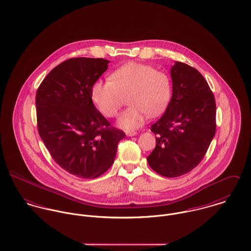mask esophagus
Instances as JSON below:
<instances>
[{"label":"esophagus","mask_w":251,"mask_h":251,"mask_svg":"<svg viewBox=\"0 0 251 251\" xmlns=\"http://www.w3.org/2000/svg\"><path fill=\"white\" fill-rule=\"evenodd\" d=\"M126 134L127 136H134V135L137 134V132H136V131H126Z\"/></svg>","instance_id":"34e87169"}]
</instances>
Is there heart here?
<instances>
[{"label": "heart", "mask_w": 251, "mask_h": 251, "mask_svg": "<svg viewBox=\"0 0 251 251\" xmlns=\"http://www.w3.org/2000/svg\"><path fill=\"white\" fill-rule=\"evenodd\" d=\"M106 81H96L91 89L94 104L108 118H114L127 102L130 106L121 116L119 124L126 129L140 126L148 115L159 116L170 102L172 83L169 75L141 63H127Z\"/></svg>", "instance_id": "b5f03b06"}]
</instances>
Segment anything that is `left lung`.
I'll return each mask as SVG.
<instances>
[{"mask_svg":"<svg viewBox=\"0 0 251 251\" xmlns=\"http://www.w3.org/2000/svg\"><path fill=\"white\" fill-rule=\"evenodd\" d=\"M172 99L151 130L155 148L147 157L157 174L175 178L195 168L204 158L215 134V97L196 69L176 62L171 68Z\"/></svg>","mask_w":251,"mask_h":251,"instance_id":"left-lung-1","label":"left lung"}]
</instances>
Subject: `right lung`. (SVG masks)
Here are the masks:
<instances>
[{
	"instance_id": "obj_1",
	"label": "right lung",
	"mask_w": 251,
	"mask_h": 251,
	"mask_svg": "<svg viewBox=\"0 0 251 251\" xmlns=\"http://www.w3.org/2000/svg\"><path fill=\"white\" fill-rule=\"evenodd\" d=\"M109 61L69 59L47 74L36 96L39 136L63 169L82 179H95L114 162L126 133L111 126L91 99L93 84Z\"/></svg>"
}]
</instances>
